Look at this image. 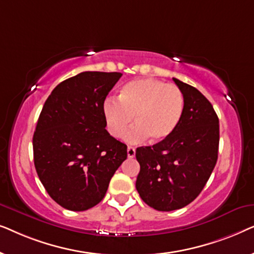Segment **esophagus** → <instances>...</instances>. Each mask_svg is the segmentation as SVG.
I'll use <instances>...</instances> for the list:
<instances>
[{
  "mask_svg": "<svg viewBox=\"0 0 254 254\" xmlns=\"http://www.w3.org/2000/svg\"><path fill=\"white\" fill-rule=\"evenodd\" d=\"M127 156H128V158H133L135 156V148L128 147L127 148Z\"/></svg>",
  "mask_w": 254,
  "mask_h": 254,
  "instance_id": "esophagus-1",
  "label": "esophagus"
}]
</instances>
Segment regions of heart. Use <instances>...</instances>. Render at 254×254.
<instances>
[{"label": "heart", "mask_w": 254, "mask_h": 254, "mask_svg": "<svg viewBox=\"0 0 254 254\" xmlns=\"http://www.w3.org/2000/svg\"><path fill=\"white\" fill-rule=\"evenodd\" d=\"M185 97L175 84L155 78H137L126 83L119 99L107 97L102 111L106 128L113 137H120L134 117V126L125 134V140L137 143L149 138L158 143L172 135L182 120Z\"/></svg>", "instance_id": "obj_1"}]
</instances>
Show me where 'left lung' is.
Segmentation results:
<instances>
[{"label": "left lung", "instance_id": "1", "mask_svg": "<svg viewBox=\"0 0 254 254\" xmlns=\"http://www.w3.org/2000/svg\"><path fill=\"white\" fill-rule=\"evenodd\" d=\"M185 97L182 120L166 140L136 149V190L148 206L171 211L201 193L216 165L220 142L217 114L194 86L173 78Z\"/></svg>", "mask_w": 254, "mask_h": 254}]
</instances>
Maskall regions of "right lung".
<instances>
[{"instance_id":"obj_1","label":"right lung","mask_w":254,"mask_h":254,"mask_svg":"<svg viewBox=\"0 0 254 254\" xmlns=\"http://www.w3.org/2000/svg\"><path fill=\"white\" fill-rule=\"evenodd\" d=\"M121 72L83 71L48 96L33 135L38 177L61 207L83 211L105 196L127 145L105 129L103 102Z\"/></svg>"}]
</instances>
